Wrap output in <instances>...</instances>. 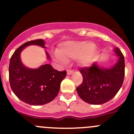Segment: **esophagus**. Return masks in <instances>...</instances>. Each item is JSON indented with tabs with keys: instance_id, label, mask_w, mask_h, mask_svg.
<instances>
[{
	"instance_id": "1",
	"label": "esophagus",
	"mask_w": 134,
	"mask_h": 134,
	"mask_svg": "<svg viewBox=\"0 0 134 134\" xmlns=\"http://www.w3.org/2000/svg\"><path fill=\"white\" fill-rule=\"evenodd\" d=\"M74 71L72 70H67V75H68V76H70V75H71L72 74H73Z\"/></svg>"
}]
</instances>
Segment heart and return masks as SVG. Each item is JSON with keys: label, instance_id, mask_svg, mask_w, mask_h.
Listing matches in <instances>:
<instances>
[{"label": "heart", "instance_id": "obj_1", "mask_svg": "<svg viewBox=\"0 0 134 134\" xmlns=\"http://www.w3.org/2000/svg\"><path fill=\"white\" fill-rule=\"evenodd\" d=\"M97 52V46L93 42L84 41H70L61 43L57 51L56 58L61 62H66L70 58L78 57L83 65H88Z\"/></svg>", "mask_w": 134, "mask_h": 134}]
</instances>
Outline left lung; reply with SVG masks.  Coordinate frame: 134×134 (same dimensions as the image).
Here are the masks:
<instances>
[{
  "mask_svg": "<svg viewBox=\"0 0 134 134\" xmlns=\"http://www.w3.org/2000/svg\"><path fill=\"white\" fill-rule=\"evenodd\" d=\"M118 60L110 68L95 62L89 68H80L83 82L76 88L80 97L91 104H101L113 99L122 87L124 78V57L118 48L114 49Z\"/></svg>",
  "mask_w": 134,
  "mask_h": 134,
  "instance_id": "obj_1",
  "label": "left lung"
}]
</instances>
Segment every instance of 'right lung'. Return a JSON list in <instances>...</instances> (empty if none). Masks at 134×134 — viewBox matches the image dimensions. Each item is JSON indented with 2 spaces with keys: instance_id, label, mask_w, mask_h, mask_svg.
I'll use <instances>...</instances> for the list:
<instances>
[{
  "instance_id": "add662e5",
  "label": "right lung",
  "mask_w": 134,
  "mask_h": 134,
  "mask_svg": "<svg viewBox=\"0 0 134 134\" xmlns=\"http://www.w3.org/2000/svg\"><path fill=\"white\" fill-rule=\"evenodd\" d=\"M44 43L43 39L26 42L15 51L9 64V81L13 92L23 102L35 106L52 101L58 95L61 81L66 76V71L59 72L48 64L38 68H27L23 64L20 54L25 47L37 45L46 48ZM45 53L49 60V54Z\"/></svg>"
}]
</instances>
